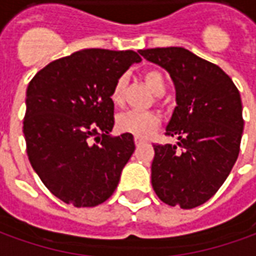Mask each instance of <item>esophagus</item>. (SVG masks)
<instances>
[{
	"label": "esophagus",
	"mask_w": 256,
	"mask_h": 256,
	"mask_svg": "<svg viewBox=\"0 0 256 256\" xmlns=\"http://www.w3.org/2000/svg\"><path fill=\"white\" fill-rule=\"evenodd\" d=\"M134 142H136V145L138 146V145L144 144L145 141H144V140H142V138H140V137H134Z\"/></svg>",
	"instance_id": "esophagus-1"
}]
</instances>
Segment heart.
<instances>
[{
    "label": "heart",
    "mask_w": 256,
    "mask_h": 256,
    "mask_svg": "<svg viewBox=\"0 0 256 256\" xmlns=\"http://www.w3.org/2000/svg\"><path fill=\"white\" fill-rule=\"evenodd\" d=\"M144 80L154 94H164L167 84L166 79L160 71H156V70L146 71L144 74ZM126 84H128V76L120 75L111 90V101L114 104H116V106L122 104ZM159 124H160V118L159 115H156L155 112L128 111L118 115L116 118V128L119 132L132 134L136 137H141V138L150 136L156 128H159Z\"/></svg>",
    "instance_id": "1"
}]
</instances>
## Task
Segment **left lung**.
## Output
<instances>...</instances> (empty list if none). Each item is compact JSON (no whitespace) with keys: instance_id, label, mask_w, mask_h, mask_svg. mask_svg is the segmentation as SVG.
<instances>
[{"instance_id":"left-lung-1","label":"left lung","mask_w":256,"mask_h":256,"mask_svg":"<svg viewBox=\"0 0 256 256\" xmlns=\"http://www.w3.org/2000/svg\"><path fill=\"white\" fill-rule=\"evenodd\" d=\"M140 54L170 74L177 101L166 134L178 142L154 145L152 186L163 203L194 208L214 196L236 163L244 128L242 97L228 74L185 48Z\"/></svg>"}]
</instances>
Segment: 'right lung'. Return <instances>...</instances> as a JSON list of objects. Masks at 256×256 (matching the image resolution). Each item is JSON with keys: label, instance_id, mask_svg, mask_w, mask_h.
I'll return each instance as SVG.
<instances>
[{"label": "right lung", "instance_id": "1", "mask_svg": "<svg viewBox=\"0 0 256 256\" xmlns=\"http://www.w3.org/2000/svg\"><path fill=\"white\" fill-rule=\"evenodd\" d=\"M140 62L133 50L84 49L49 63L28 84L23 120L28 160L64 203L94 207L115 192L136 145L132 134H110L111 90Z\"/></svg>", "mask_w": 256, "mask_h": 256}]
</instances>
